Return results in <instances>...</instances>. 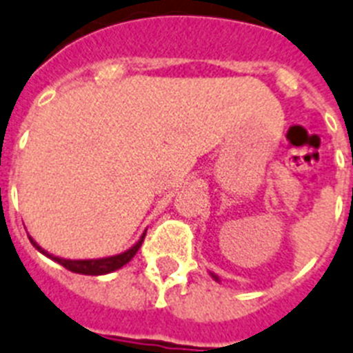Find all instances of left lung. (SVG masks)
I'll use <instances>...</instances> for the list:
<instances>
[{
    "label": "left lung",
    "mask_w": 353,
    "mask_h": 353,
    "mask_svg": "<svg viewBox=\"0 0 353 353\" xmlns=\"http://www.w3.org/2000/svg\"><path fill=\"white\" fill-rule=\"evenodd\" d=\"M210 276H212V279L217 281V283H219V276H216V274H214V272H210Z\"/></svg>",
    "instance_id": "obj_1"
}]
</instances>
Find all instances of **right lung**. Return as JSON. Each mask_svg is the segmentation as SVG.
<instances>
[{
	"mask_svg": "<svg viewBox=\"0 0 353 353\" xmlns=\"http://www.w3.org/2000/svg\"><path fill=\"white\" fill-rule=\"evenodd\" d=\"M145 232H143V236L137 239L136 245H132L128 250L121 252V254H117V256L99 257V259H63V257L52 256V254H48L47 250H43L41 246L37 245L30 236H28V239H30V243L34 245V248L41 252L43 256H47L48 259L56 261V263H59V265L65 266L67 270L74 272V274H83V276H105V274L119 270L121 266L127 265L128 261L136 256V252L139 250V246H141L143 239H145Z\"/></svg>",
	"mask_w": 353,
	"mask_h": 353,
	"instance_id": "add662e5",
	"label": "right lung"
}]
</instances>
